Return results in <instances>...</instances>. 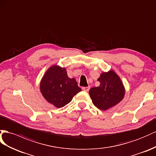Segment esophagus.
Segmentation results:
<instances>
[{
    "mask_svg": "<svg viewBox=\"0 0 156 156\" xmlns=\"http://www.w3.org/2000/svg\"><path fill=\"white\" fill-rule=\"evenodd\" d=\"M90 89V86H88V87H82V90L83 91H88Z\"/></svg>",
    "mask_w": 156,
    "mask_h": 156,
    "instance_id": "34e87169",
    "label": "esophagus"
}]
</instances>
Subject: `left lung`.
Returning a JSON list of instances; mask_svg holds the SVG:
<instances>
[{"mask_svg": "<svg viewBox=\"0 0 156 156\" xmlns=\"http://www.w3.org/2000/svg\"><path fill=\"white\" fill-rule=\"evenodd\" d=\"M98 80V87H91L89 94L95 107L105 111L114 107L125 96V90L121 80L113 70L103 73Z\"/></svg>", "mask_w": 156, "mask_h": 156, "instance_id": "1", "label": "left lung"}]
</instances>
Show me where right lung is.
<instances>
[{
    "instance_id": "obj_1",
    "label": "right lung",
    "mask_w": 156,
    "mask_h": 156,
    "mask_svg": "<svg viewBox=\"0 0 156 156\" xmlns=\"http://www.w3.org/2000/svg\"><path fill=\"white\" fill-rule=\"evenodd\" d=\"M40 90L44 98L57 108L65 106L82 91L76 80L68 76L66 69L57 65L46 71L40 83Z\"/></svg>"
}]
</instances>
